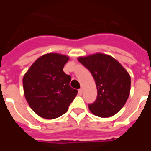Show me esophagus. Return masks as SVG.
<instances>
[{
    "mask_svg": "<svg viewBox=\"0 0 151 151\" xmlns=\"http://www.w3.org/2000/svg\"><path fill=\"white\" fill-rule=\"evenodd\" d=\"M82 92H83V91H82V89H79V90H78V95H82Z\"/></svg>",
    "mask_w": 151,
    "mask_h": 151,
    "instance_id": "esophagus-1",
    "label": "esophagus"
}]
</instances>
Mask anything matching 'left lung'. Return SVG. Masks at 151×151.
Here are the masks:
<instances>
[{
	"mask_svg": "<svg viewBox=\"0 0 151 151\" xmlns=\"http://www.w3.org/2000/svg\"><path fill=\"white\" fill-rule=\"evenodd\" d=\"M78 60L91 73L97 87V98L88 104L91 112L104 118L116 114L129 95V74L116 60L105 54L97 53Z\"/></svg>",
	"mask_w": 151,
	"mask_h": 151,
	"instance_id": "8db88e82",
	"label": "left lung"
}]
</instances>
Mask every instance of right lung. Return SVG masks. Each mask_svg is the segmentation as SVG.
Segmentation results:
<instances>
[{
    "instance_id": "1",
    "label": "right lung",
    "mask_w": 151,
    "mask_h": 151,
    "mask_svg": "<svg viewBox=\"0 0 151 151\" xmlns=\"http://www.w3.org/2000/svg\"><path fill=\"white\" fill-rule=\"evenodd\" d=\"M68 60V56L57 53L43 55L23 77L28 104L44 119H55L65 113L78 94V91L69 86L71 77L63 71Z\"/></svg>"
}]
</instances>
